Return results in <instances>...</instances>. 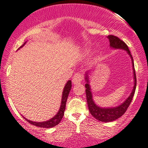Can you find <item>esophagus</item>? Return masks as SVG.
Segmentation results:
<instances>
[{
  "label": "esophagus",
  "instance_id": "obj_1",
  "mask_svg": "<svg viewBox=\"0 0 148 148\" xmlns=\"http://www.w3.org/2000/svg\"><path fill=\"white\" fill-rule=\"evenodd\" d=\"M72 82L74 84H77L81 83L83 80V75L81 73H76L72 78Z\"/></svg>",
  "mask_w": 148,
  "mask_h": 148
}]
</instances>
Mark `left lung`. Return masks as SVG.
<instances>
[{
	"mask_svg": "<svg viewBox=\"0 0 148 148\" xmlns=\"http://www.w3.org/2000/svg\"><path fill=\"white\" fill-rule=\"evenodd\" d=\"M109 40L110 46L112 48L114 49H122L125 50L127 52V54L131 57L132 63H133V78H134V86H133V91L130 94L129 97L122 104L119 106L113 107V108H101L100 106H98L93 101L92 94L91 91V87H90L89 84H88V74H86V84H85L86 87V101L87 104H88V110L90 113L96 119L99 121H102V122H111L115 120L118 119L119 118L122 116L125 111H127L129 105L130 104V102L133 100V96H134L135 91L136 88V71H135L134 68V63H133V57H132L131 54H130V50L127 47V45L124 42L123 40L119 39V37L114 36V35H108L107 37Z\"/></svg>",
	"mask_w": 148,
	"mask_h": 148,
	"instance_id": "1",
	"label": "left lung"
}]
</instances>
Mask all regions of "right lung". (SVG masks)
Here are the masks:
<instances>
[{"mask_svg": "<svg viewBox=\"0 0 148 148\" xmlns=\"http://www.w3.org/2000/svg\"><path fill=\"white\" fill-rule=\"evenodd\" d=\"M25 45V44H24ZM23 46H21L22 47ZM71 88V82L70 80L66 82V85H65L64 88L63 93H62V102H61V106H60V108L59 110L58 113L54 116L53 118H52L51 119H49V121H44V122H33L32 121H29V120L26 119L25 118H24L27 122L29 123L32 125H35V126H38L40 127H45V128H49V127H52L56 126L57 125H58L60 123L62 118H63L64 114V111H65V106H66V100H67L68 96H69V91Z\"/></svg>", "mask_w": 148, "mask_h": 148, "instance_id": "right-lung-1", "label": "right lung"}]
</instances>
